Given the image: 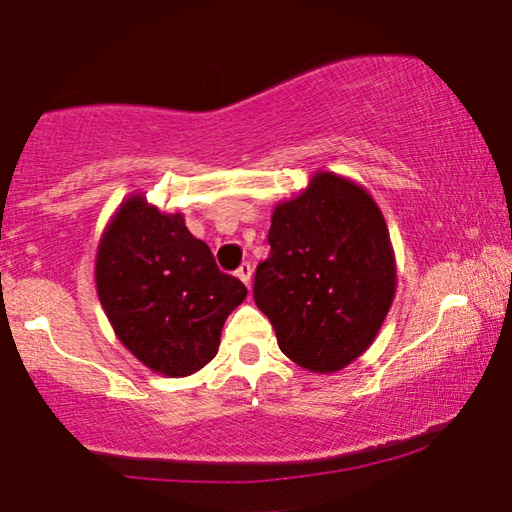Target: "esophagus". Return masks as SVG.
Listing matches in <instances>:
<instances>
[{
  "instance_id": "esophagus-1",
  "label": "esophagus",
  "mask_w": 512,
  "mask_h": 512,
  "mask_svg": "<svg viewBox=\"0 0 512 512\" xmlns=\"http://www.w3.org/2000/svg\"><path fill=\"white\" fill-rule=\"evenodd\" d=\"M235 275L240 277L242 282H244V286H247V289H249V286H251V265L249 263H242L240 270H237Z\"/></svg>"
}]
</instances>
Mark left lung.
Returning <instances> with one entry per match:
<instances>
[{
    "label": "left lung",
    "mask_w": 512,
    "mask_h": 512,
    "mask_svg": "<svg viewBox=\"0 0 512 512\" xmlns=\"http://www.w3.org/2000/svg\"><path fill=\"white\" fill-rule=\"evenodd\" d=\"M254 300L279 349L312 373L347 368L373 345L396 296V256L368 188L317 170L277 202Z\"/></svg>",
    "instance_id": "8db88e82"
}]
</instances>
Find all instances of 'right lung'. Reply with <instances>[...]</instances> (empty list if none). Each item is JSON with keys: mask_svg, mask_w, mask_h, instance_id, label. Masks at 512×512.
<instances>
[{"mask_svg": "<svg viewBox=\"0 0 512 512\" xmlns=\"http://www.w3.org/2000/svg\"><path fill=\"white\" fill-rule=\"evenodd\" d=\"M97 298L116 338L151 373L188 377L221 345L228 314L247 298L223 275L184 214L132 193L111 214L95 254Z\"/></svg>", "mask_w": 512, "mask_h": 512, "instance_id": "obj_1", "label": "right lung"}]
</instances>
